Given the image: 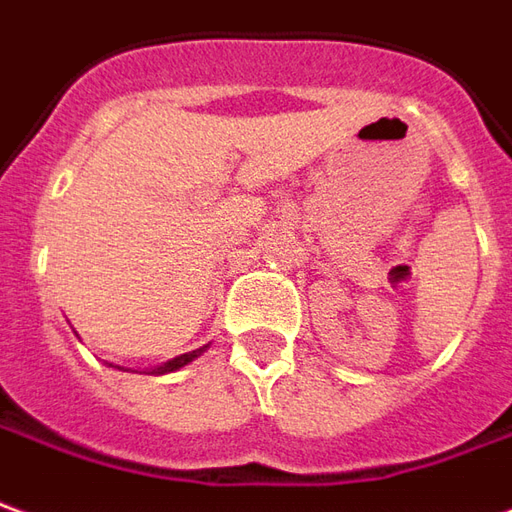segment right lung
Wrapping results in <instances>:
<instances>
[{"mask_svg":"<svg viewBox=\"0 0 512 512\" xmlns=\"http://www.w3.org/2000/svg\"><path fill=\"white\" fill-rule=\"evenodd\" d=\"M207 346H202V349H194V352H185V355H180V357H171V360H166V363H163V366H155V368H149V374H171V371H180L182 366H188V363H194L196 357L202 355V352H205ZM110 366H113V363H110ZM113 368H119V371H127V368H121V366H113Z\"/></svg>","mask_w":512,"mask_h":512,"instance_id":"1","label":"right lung"}]
</instances>
